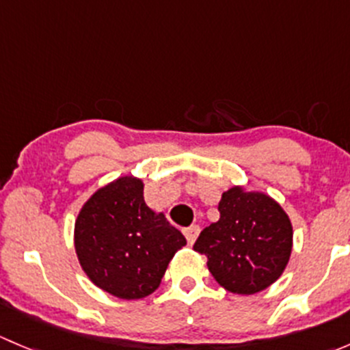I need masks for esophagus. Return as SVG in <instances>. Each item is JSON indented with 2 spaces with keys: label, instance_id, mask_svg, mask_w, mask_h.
Instances as JSON below:
<instances>
[{
  "label": "esophagus",
  "instance_id": "34e87169",
  "mask_svg": "<svg viewBox=\"0 0 350 350\" xmlns=\"http://www.w3.org/2000/svg\"><path fill=\"white\" fill-rule=\"evenodd\" d=\"M200 232H201L200 225H191V227H189V228H186L185 235H186V241H188L189 245H193V243H195V241L198 239V235H200Z\"/></svg>",
  "mask_w": 350,
  "mask_h": 350
}]
</instances>
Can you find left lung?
Returning a JSON list of instances; mask_svg holds the SVG:
<instances>
[{
  "instance_id": "left-lung-1",
  "label": "left lung",
  "mask_w": 350,
  "mask_h": 350,
  "mask_svg": "<svg viewBox=\"0 0 350 350\" xmlns=\"http://www.w3.org/2000/svg\"><path fill=\"white\" fill-rule=\"evenodd\" d=\"M220 220L193 245L206 257L217 283L235 295H254L283 274L293 249V227L278 201L234 186L218 203Z\"/></svg>"
}]
</instances>
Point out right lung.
Returning <instances> with one entry per match:
<instances>
[{"instance_id":"right-lung-1","label":"right lung","mask_w":350,"mask_h":350,"mask_svg":"<svg viewBox=\"0 0 350 350\" xmlns=\"http://www.w3.org/2000/svg\"><path fill=\"white\" fill-rule=\"evenodd\" d=\"M186 239L144 200L142 179L123 176L81 208L74 247L86 276L122 299L149 296Z\"/></svg>"}]
</instances>
